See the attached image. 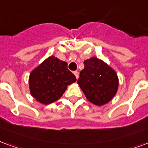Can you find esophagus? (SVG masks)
I'll return each mask as SVG.
<instances>
[{
  "instance_id": "obj_1",
  "label": "esophagus",
  "mask_w": 148,
  "mask_h": 148,
  "mask_svg": "<svg viewBox=\"0 0 148 148\" xmlns=\"http://www.w3.org/2000/svg\"><path fill=\"white\" fill-rule=\"evenodd\" d=\"M74 75H75V77H76V78H78V77H79V73L77 72V71H74Z\"/></svg>"
}]
</instances>
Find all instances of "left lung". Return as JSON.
Wrapping results in <instances>:
<instances>
[{"label": "left lung", "mask_w": 148, "mask_h": 148, "mask_svg": "<svg viewBox=\"0 0 148 148\" xmlns=\"http://www.w3.org/2000/svg\"><path fill=\"white\" fill-rule=\"evenodd\" d=\"M77 83L88 101L101 106L115 96L119 79L116 72L102 60L92 57L84 62Z\"/></svg>", "instance_id": "obj_1"}]
</instances>
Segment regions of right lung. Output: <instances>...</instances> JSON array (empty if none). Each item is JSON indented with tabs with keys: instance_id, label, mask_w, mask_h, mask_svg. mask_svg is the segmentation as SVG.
<instances>
[{
	"instance_id": "add662e5",
	"label": "right lung",
	"mask_w": 148,
	"mask_h": 148,
	"mask_svg": "<svg viewBox=\"0 0 148 148\" xmlns=\"http://www.w3.org/2000/svg\"><path fill=\"white\" fill-rule=\"evenodd\" d=\"M76 77L67 69V63L52 56L30 73L29 84L33 97L43 104L59 99L67 85Z\"/></svg>"
}]
</instances>
